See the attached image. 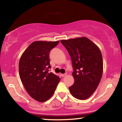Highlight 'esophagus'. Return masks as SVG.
Segmentation results:
<instances>
[{
	"instance_id": "esophagus-1",
	"label": "esophagus",
	"mask_w": 122,
	"mask_h": 122,
	"mask_svg": "<svg viewBox=\"0 0 122 122\" xmlns=\"http://www.w3.org/2000/svg\"><path fill=\"white\" fill-rule=\"evenodd\" d=\"M60 76H61L62 77H64V76H66V74H61V75H60Z\"/></svg>"
}]
</instances>
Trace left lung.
Segmentation results:
<instances>
[{
  "label": "left lung",
  "instance_id": "left-lung-1",
  "mask_svg": "<svg viewBox=\"0 0 122 122\" xmlns=\"http://www.w3.org/2000/svg\"><path fill=\"white\" fill-rule=\"evenodd\" d=\"M71 60L75 82L69 87L73 96L85 100L96 91L103 71L102 53L94 43L86 37L61 40Z\"/></svg>",
  "mask_w": 122,
  "mask_h": 122
}]
</instances>
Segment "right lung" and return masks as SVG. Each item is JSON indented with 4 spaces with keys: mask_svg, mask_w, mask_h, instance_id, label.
I'll use <instances>...</instances> for the list:
<instances>
[{
    "mask_svg": "<svg viewBox=\"0 0 122 122\" xmlns=\"http://www.w3.org/2000/svg\"><path fill=\"white\" fill-rule=\"evenodd\" d=\"M59 41H34L22 54L19 63L20 79L32 98L39 102L49 99L60 78L49 71V53Z\"/></svg>",
    "mask_w": 122,
    "mask_h": 122,
    "instance_id": "add662e5",
    "label": "right lung"
}]
</instances>
